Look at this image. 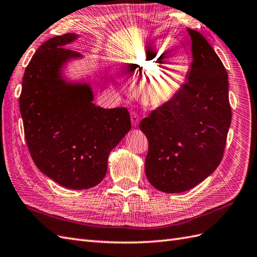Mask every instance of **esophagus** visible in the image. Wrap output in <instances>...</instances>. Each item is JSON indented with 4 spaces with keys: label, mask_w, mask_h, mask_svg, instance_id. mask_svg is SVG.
<instances>
[{
    "label": "esophagus",
    "mask_w": 257,
    "mask_h": 257,
    "mask_svg": "<svg viewBox=\"0 0 257 257\" xmlns=\"http://www.w3.org/2000/svg\"><path fill=\"white\" fill-rule=\"evenodd\" d=\"M131 121L133 126H137V124L140 123V116L135 111H131Z\"/></svg>",
    "instance_id": "esophagus-1"
}]
</instances>
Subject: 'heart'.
<instances>
[{"label": "heart", "mask_w": 257, "mask_h": 257, "mask_svg": "<svg viewBox=\"0 0 257 257\" xmlns=\"http://www.w3.org/2000/svg\"><path fill=\"white\" fill-rule=\"evenodd\" d=\"M163 43L140 48L124 59V64L133 69L136 77L142 78L140 91L145 105L160 107L172 100L183 88L188 64L183 55L171 61L159 64L163 53Z\"/></svg>", "instance_id": "obj_1"}]
</instances>
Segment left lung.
Instances as JSON below:
<instances>
[{
    "label": "left lung",
    "mask_w": 257,
    "mask_h": 257,
    "mask_svg": "<svg viewBox=\"0 0 257 257\" xmlns=\"http://www.w3.org/2000/svg\"><path fill=\"white\" fill-rule=\"evenodd\" d=\"M187 31L192 61L186 83L140 124L149 143L146 176L156 189L168 193L189 190L216 170L231 123L223 62L202 34Z\"/></svg>",
    "instance_id": "1"
}]
</instances>
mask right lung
Wrapping results in <instances>:
<instances>
[{"instance_id": "1", "label": "right lung", "mask_w": 257, "mask_h": 257, "mask_svg": "<svg viewBox=\"0 0 257 257\" xmlns=\"http://www.w3.org/2000/svg\"><path fill=\"white\" fill-rule=\"evenodd\" d=\"M79 37L66 33L38 48L25 70L19 97L33 162L60 186L75 190L101 182L110 152L131 130L126 108L96 106L91 82L66 74L70 62L84 58L66 48Z\"/></svg>"}]
</instances>
